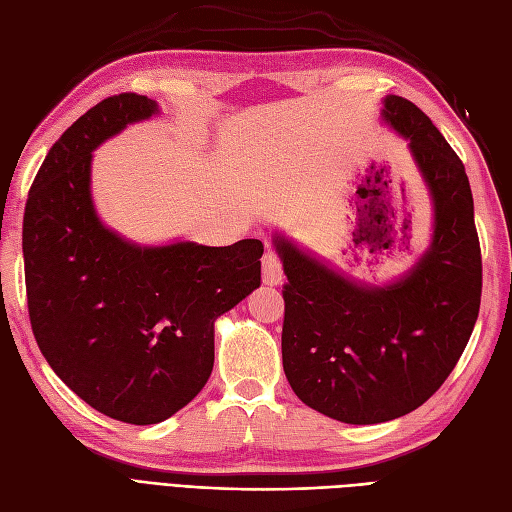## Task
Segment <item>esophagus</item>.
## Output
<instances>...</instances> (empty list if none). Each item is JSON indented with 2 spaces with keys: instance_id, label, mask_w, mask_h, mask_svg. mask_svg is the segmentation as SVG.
<instances>
[{
  "instance_id": "34e87169",
  "label": "esophagus",
  "mask_w": 512,
  "mask_h": 512,
  "mask_svg": "<svg viewBox=\"0 0 512 512\" xmlns=\"http://www.w3.org/2000/svg\"><path fill=\"white\" fill-rule=\"evenodd\" d=\"M284 271H282V260L275 252H265L262 256V282L267 286H277L282 282Z\"/></svg>"
}]
</instances>
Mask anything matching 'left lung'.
<instances>
[{
  "label": "left lung",
  "instance_id": "1",
  "mask_svg": "<svg viewBox=\"0 0 512 512\" xmlns=\"http://www.w3.org/2000/svg\"><path fill=\"white\" fill-rule=\"evenodd\" d=\"M382 119L408 141L433 203V237L416 265L393 284L369 286L273 239L288 277L286 378L305 406L350 425L393 421L440 389L468 346L483 288L463 162L410 100L386 96ZM371 243L391 250L393 224H380Z\"/></svg>",
  "mask_w": 512,
  "mask_h": 512
}]
</instances>
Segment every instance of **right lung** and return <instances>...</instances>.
I'll return each instance as SVG.
<instances>
[{
    "label": "right lung",
    "mask_w": 512,
    "mask_h": 512,
    "mask_svg": "<svg viewBox=\"0 0 512 512\" xmlns=\"http://www.w3.org/2000/svg\"><path fill=\"white\" fill-rule=\"evenodd\" d=\"M156 100L119 94L76 119L29 190L23 258L32 331L46 363L91 408L130 425L162 423L213 369V324L260 286L265 245H136L91 200V151Z\"/></svg>",
    "instance_id": "obj_1"
}]
</instances>
